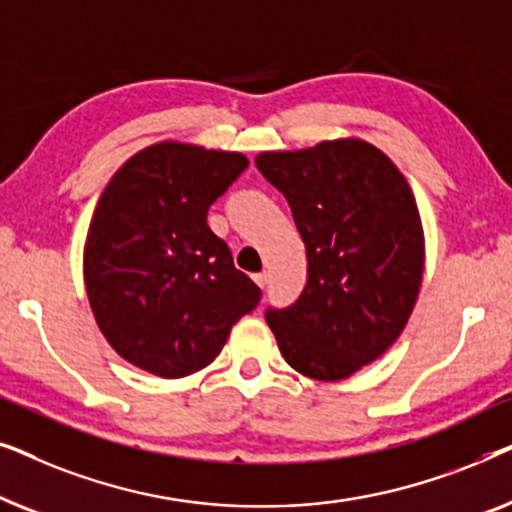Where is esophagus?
<instances>
[{
  "label": "esophagus",
  "mask_w": 512,
  "mask_h": 512,
  "mask_svg": "<svg viewBox=\"0 0 512 512\" xmlns=\"http://www.w3.org/2000/svg\"><path fill=\"white\" fill-rule=\"evenodd\" d=\"M254 282L261 286V289H265V286H268V272H258V275H254Z\"/></svg>",
  "instance_id": "obj_1"
}]
</instances>
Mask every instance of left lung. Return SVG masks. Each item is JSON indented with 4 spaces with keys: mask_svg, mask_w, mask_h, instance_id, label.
Instances as JSON below:
<instances>
[{
    "mask_svg": "<svg viewBox=\"0 0 512 512\" xmlns=\"http://www.w3.org/2000/svg\"><path fill=\"white\" fill-rule=\"evenodd\" d=\"M289 202L307 249L296 303L268 307L279 352L298 373L342 380L394 345L415 307L424 237L408 181L359 139L256 158Z\"/></svg>",
    "mask_w": 512,
    "mask_h": 512,
    "instance_id": "8db88e82",
    "label": "left lung"
}]
</instances>
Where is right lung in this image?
Segmentation results:
<instances>
[{"label":"right lung","mask_w":512,"mask_h":512,"mask_svg":"<svg viewBox=\"0 0 512 512\" xmlns=\"http://www.w3.org/2000/svg\"><path fill=\"white\" fill-rule=\"evenodd\" d=\"M242 153L163 142L114 174L90 221L83 272L109 345L158 377L212 363L261 289L207 226L216 198L247 170Z\"/></svg>","instance_id":"add662e5"}]
</instances>
